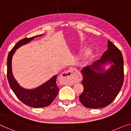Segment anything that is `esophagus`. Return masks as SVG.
<instances>
[{
	"mask_svg": "<svg viewBox=\"0 0 131 131\" xmlns=\"http://www.w3.org/2000/svg\"><path fill=\"white\" fill-rule=\"evenodd\" d=\"M60 77L63 80V83L71 85L77 81H81L82 77L80 72L74 68H71L68 71L63 72Z\"/></svg>",
	"mask_w": 131,
	"mask_h": 131,
	"instance_id": "obj_1",
	"label": "esophagus"
}]
</instances>
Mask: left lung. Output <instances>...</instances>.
Instances as JSON below:
<instances>
[{
	"instance_id": "1",
	"label": "left lung",
	"mask_w": 131,
	"mask_h": 131,
	"mask_svg": "<svg viewBox=\"0 0 131 131\" xmlns=\"http://www.w3.org/2000/svg\"><path fill=\"white\" fill-rule=\"evenodd\" d=\"M108 49L101 59L81 70L83 75L82 83L83 93L79 100L88 108H101L112 103L124 83V59L117 47L108 40ZM106 62L113 65L108 71L101 69L100 66Z\"/></svg>"
}]
</instances>
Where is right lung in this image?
I'll list each match as a JSON object with an SVG mask.
<instances>
[{
    "label": "right lung",
    "mask_w": 131,
    "mask_h": 131,
    "mask_svg": "<svg viewBox=\"0 0 131 131\" xmlns=\"http://www.w3.org/2000/svg\"><path fill=\"white\" fill-rule=\"evenodd\" d=\"M42 35H40V36ZM37 36H38L22 39L19 40L10 51L7 56V77L10 87L21 102L27 106L32 108H43L49 106L57 96L59 92V88L56 84L57 75L54 76L38 88L29 90L23 89L19 85L13 78L12 72V59L16 50L22 45L28 43Z\"/></svg>",
    "instance_id": "right-lung-1"
}]
</instances>
